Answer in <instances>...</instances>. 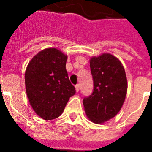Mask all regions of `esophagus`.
Segmentation results:
<instances>
[{"label":"esophagus","mask_w":152,"mask_h":152,"mask_svg":"<svg viewBox=\"0 0 152 152\" xmlns=\"http://www.w3.org/2000/svg\"><path fill=\"white\" fill-rule=\"evenodd\" d=\"M75 88H76V92H78L79 91H80V85H79V84H76V85L75 86Z\"/></svg>","instance_id":"obj_1"}]
</instances>
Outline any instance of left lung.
<instances>
[{"label":"left lung","instance_id":"left-lung-1","mask_svg":"<svg viewBox=\"0 0 152 152\" xmlns=\"http://www.w3.org/2000/svg\"><path fill=\"white\" fill-rule=\"evenodd\" d=\"M90 68L94 90L83 104L89 120L100 125L121 110L127 94V78L121 62L108 53L91 57Z\"/></svg>","mask_w":152,"mask_h":152}]
</instances>
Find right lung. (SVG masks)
<instances>
[{
    "mask_svg": "<svg viewBox=\"0 0 152 152\" xmlns=\"http://www.w3.org/2000/svg\"><path fill=\"white\" fill-rule=\"evenodd\" d=\"M68 56L47 48L33 57L25 72L26 93L37 115L52 120L61 115L76 90L65 69Z\"/></svg>",
    "mask_w": 152,
    "mask_h": 152,
    "instance_id": "add662e5",
    "label": "right lung"
}]
</instances>
